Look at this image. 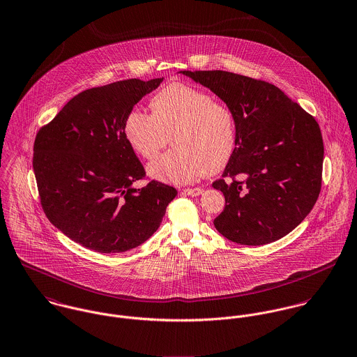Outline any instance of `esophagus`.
<instances>
[{"label":"esophagus","mask_w":357,"mask_h":357,"mask_svg":"<svg viewBox=\"0 0 357 357\" xmlns=\"http://www.w3.org/2000/svg\"><path fill=\"white\" fill-rule=\"evenodd\" d=\"M183 193L188 195V196H199L202 193V189L201 188H195V189H183Z\"/></svg>","instance_id":"esophagus-1"}]
</instances>
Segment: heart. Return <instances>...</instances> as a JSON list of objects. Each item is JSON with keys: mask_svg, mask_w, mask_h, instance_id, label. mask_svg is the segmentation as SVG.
<instances>
[{"mask_svg": "<svg viewBox=\"0 0 357 357\" xmlns=\"http://www.w3.org/2000/svg\"><path fill=\"white\" fill-rule=\"evenodd\" d=\"M152 114L131 109L123 123L128 146L142 159L153 160L168 144L174 148L148 167L152 178L167 183L195 182L223 169L237 149L234 111L195 86L174 82L151 100Z\"/></svg>", "mask_w": 357, "mask_h": 357, "instance_id": "1", "label": "heart"}]
</instances>
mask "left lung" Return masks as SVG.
Here are the masks:
<instances>
[{
	"label": "left lung",
	"instance_id": "left-lung-1",
	"mask_svg": "<svg viewBox=\"0 0 357 357\" xmlns=\"http://www.w3.org/2000/svg\"><path fill=\"white\" fill-rule=\"evenodd\" d=\"M182 74L213 91L237 119V149L212 183L226 199L216 230L241 245L284 237L320 193L324 148L317 120L268 82L218 70Z\"/></svg>",
	"mask_w": 357,
	"mask_h": 357
}]
</instances>
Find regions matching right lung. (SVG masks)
<instances>
[{
  "label": "right lung",
  "instance_id": "right-lung-1",
  "mask_svg": "<svg viewBox=\"0 0 357 357\" xmlns=\"http://www.w3.org/2000/svg\"><path fill=\"white\" fill-rule=\"evenodd\" d=\"M162 78L127 79L77 94L34 142L33 168L40 205L53 226L82 246L121 253L159 229L176 189L151 181L123 135L134 105Z\"/></svg>",
  "mask_w": 357,
  "mask_h": 357
}]
</instances>
